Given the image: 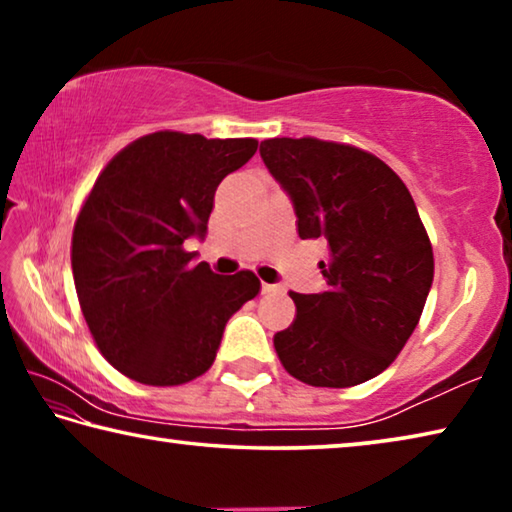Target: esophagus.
Returning <instances> with one entry per match:
<instances>
[{
    "mask_svg": "<svg viewBox=\"0 0 512 512\" xmlns=\"http://www.w3.org/2000/svg\"><path fill=\"white\" fill-rule=\"evenodd\" d=\"M277 291H282V287H277V284L262 282V293H277Z\"/></svg>",
    "mask_w": 512,
    "mask_h": 512,
    "instance_id": "1",
    "label": "esophagus"
}]
</instances>
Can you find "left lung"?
I'll use <instances>...</instances> for the list:
<instances>
[{
  "label": "left lung",
  "mask_w": 512,
  "mask_h": 512,
  "mask_svg": "<svg viewBox=\"0 0 512 512\" xmlns=\"http://www.w3.org/2000/svg\"><path fill=\"white\" fill-rule=\"evenodd\" d=\"M289 194L300 239L327 241L323 293H289L293 323L273 336L291 377L348 388L395 361L422 316L433 250L400 176L357 146L275 137L259 146Z\"/></svg>",
  "instance_id": "1"
}]
</instances>
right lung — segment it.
<instances>
[{
    "mask_svg": "<svg viewBox=\"0 0 512 512\" xmlns=\"http://www.w3.org/2000/svg\"><path fill=\"white\" fill-rule=\"evenodd\" d=\"M257 140L158 131L99 173L72 235L76 296L99 352L146 386H180L210 370L230 316L259 293L253 271L189 266L214 192L253 158Z\"/></svg>",
    "mask_w": 512,
    "mask_h": 512,
    "instance_id": "obj_1",
    "label": "right lung"
}]
</instances>
